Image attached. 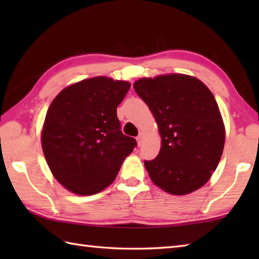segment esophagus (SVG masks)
<instances>
[{"mask_svg": "<svg viewBox=\"0 0 259 259\" xmlns=\"http://www.w3.org/2000/svg\"><path fill=\"white\" fill-rule=\"evenodd\" d=\"M142 141H144V135L140 134L138 137H137V142H138V146H142Z\"/></svg>", "mask_w": 259, "mask_h": 259, "instance_id": "1", "label": "esophagus"}]
</instances>
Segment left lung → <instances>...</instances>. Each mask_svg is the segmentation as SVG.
I'll return each mask as SVG.
<instances>
[{
  "label": "left lung",
  "mask_w": 259,
  "mask_h": 259,
  "mask_svg": "<svg viewBox=\"0 0 259 259\" xmlns=\"http://www.w3.org/2000/svg\"><path fill=\"white\" fill-rule=\"evenodd\" d=\"M155 117L161 148L145 167L153 184L171 195H187L205 185L221 160L225 126L210 90L197 78L166 74L135 82Z\"/></svg>",
  "instance_id": "8db88e82"
}]
</instances>
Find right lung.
Returning <instances> with one entry per match:
<instances>
[{"mask_svg": "<svg viewBox=\"0 0 259 259\" xmlns=\"http://www.w3.org/2000/svg\"><path fill=\"white\" fill-rule=\"evenodd\" d=\"M129 89L126 81L96 76L67 87L49 107L43 153L54 178L73 194L95 195L112 184L137 146L117 117Z\"/></svg>", "mask_w": 259, "mask_h": 259, "instance_id": "add662e5", "label": "right lung"}]
</instances>
